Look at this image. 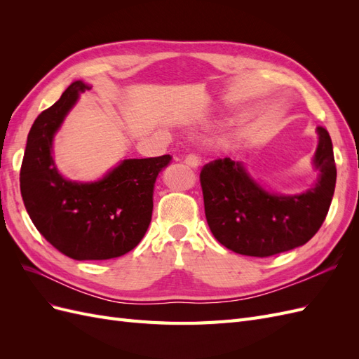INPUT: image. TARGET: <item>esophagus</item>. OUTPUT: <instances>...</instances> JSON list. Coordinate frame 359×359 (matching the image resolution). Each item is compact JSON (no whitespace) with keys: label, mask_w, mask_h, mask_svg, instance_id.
I'll return each instance as SVG.
<instances>
[{"label":"esophagus","mask_w":359,"mask_h":359,"mask_svg":"<svg viewBox=\"0 0 359 359\" xmlns=\"http://www.w3.org/2000/svg\"><path fill=\"white\" fill-rule=\"evenodd\" d=\"M184 163H186L187 166L193 168V169H198L201 165V160L196 154H189L186 158H184Z\"/></svg>","instance_id":"obj_1"}]
</instances>
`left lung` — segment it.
<instances>
[{
    "label": "left lung",
    "mask_w": 359,
    "mask_h": 359,
    "mask_svg": "<svg viewBox=\"0 0 359 359\" xmlns=\"http://www.w3.org/2000/svg\"><path fill=\"white\" fill-rule=\"evenodd\" d=\"M316 132L318 180L304 193H271L229 157L203 166L205 215L217 241L238 255L268 257L311 240L328 214L337 180L330 133L323 127Z\"/></svg>",
    "instance_id": "obj_1"
}]
</instances>
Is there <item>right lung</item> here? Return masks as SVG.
Returning <instances> with one entry per match:
<instances>
[{"label":"right lung","instance_id":"right-lung-1","mask_svg":"<svg viewBox=\"0 0 359 359\" xmlns=\"http://www.w3.org/2000/svg\"><path fill=\"white\" fill-rule=\"evenodd\" d=\"M90 90L73 82L32 124L20 168V194L37 231L74 260H106L133 250L153 215L158 172L170 156L126 158L93 182L64 178L53 161V137L64 118Z\"/></svg>","mask_w":359,"mask_h":359}]
</instances>
